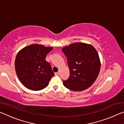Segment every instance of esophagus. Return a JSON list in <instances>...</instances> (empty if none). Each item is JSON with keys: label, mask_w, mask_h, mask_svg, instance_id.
Instances as JSON below:
<instances>
[{"label": "esophagus", "mask_w": 124, "mask_h": 124, "mask_svg": "<svg viewBox=\"0 0 124 124\" xmlns=\"http://www.w3.org/2000/svg\"><path fill=\"white\" fill-rule=\"evenodd\" d=\"M59 74H60L59 72H56V73H55V74H55V75H59Z\"/></svg>", "instance_id": "34e87169"}]
</instances>
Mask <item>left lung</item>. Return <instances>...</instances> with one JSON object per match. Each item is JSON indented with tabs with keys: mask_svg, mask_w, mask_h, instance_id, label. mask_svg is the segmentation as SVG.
I'll list each match as a JSON object with an SVG mask.
<instances>
[{
	"mask_svg": "<svg viewBox=\"0 0 124 124\" xmlns=\"http://www.w3.org/2000/svg\"><path fill=\"white\" fill-rule=\"evenodd\" d=\"M67 57L70 77L63 81L64 86L74 91H81L93 84L99 74L101 62L93 46L75 43L62 48Z\"/></svg>",
	"mask_w": 124,
	"mask_h": 124,
	"instance_id": "1",
	"label": "left lung"
}]
</instances>
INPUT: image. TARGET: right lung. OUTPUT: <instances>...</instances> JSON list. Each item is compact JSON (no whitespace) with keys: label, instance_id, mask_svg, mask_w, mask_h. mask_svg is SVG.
<instances>
[{"label":"right lung","instance_id":"right-lung-1","mask_svg":"<svg viewBox=\"0 0 124 124\" xmlns=\"http://www.w3.org/2000/svg\"><path fill=\"white\" fill-rule=\"evenodd\" d=\"M52 47L32 44L23 48L16 57L15 66L17 75L27 89L39 91L49 85L54 73L46 59Z\"/></svg>","mask_w":124,"mask_h":124}]
</instances>
